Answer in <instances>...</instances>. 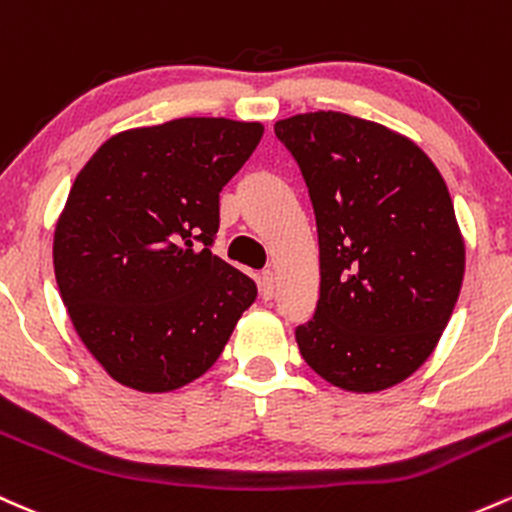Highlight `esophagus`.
Here are the masks:
<instances>
[{"label": "esophagus", "mask_w": 512, "mask_h": 512, "mask_svg": "<svg viewBox=\"0 0 512 512\" xmlns=\"http://www.w3.org/2000/svg\"><path fill=\"white\" fill-rule=\"evenodd\" d=\"M260 294H262V299H272V296H274V272H272V269L262 272Z\"/></svg>", "instance_id": "1"}]
</instances>
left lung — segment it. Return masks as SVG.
Wrapping results in <instances>:
<instances>
[{"mask_svg": "<svg viewBox=\"0 0 512 512\" xmlns=\"http://www.w3.org/2000/svg\"><path fill=\"white\" fill-rule=\"evenodd\" d=\"M316 213L320 296L301 357L345 391L408 379L447 328L464 238L440 170L411 138L340 111L274 123Z\"/></svg>", "mask_w": 512, "mask_h": 512, "instance_id": "1", "label": "left lung"}]
</instances>
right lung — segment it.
Instances as JSON below:
<instances>
[{"instance_id":"obj_1","label":"right lung","mask_w":512,"mask_h":512,"mask_svg":"<svg viewBox=\"0 0 512 512\" xmlns=\"http://www.w3.org/2000/svg\"><path fill=\"white\" fill-rule=\"evenodd\" d=\"M262 133L204 116L131 128L75 177L55 223V282L84 347L128 389L192 384L255 301V282L211 245L218 194Z\"/></svg>"}]
</instances>
